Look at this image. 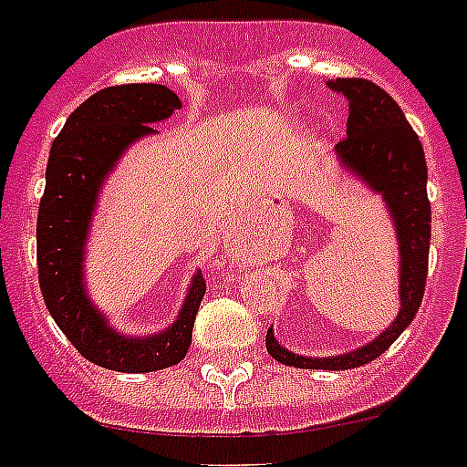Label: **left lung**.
Returning a JSON list of instances; mask_svg holds the SVG:
<instances>
[{
    "instance_id": "left-lung-1",
    "label": "left lung",
    "mask_w": 467,
    "mask_h": 467,
    "mask_svg": "<svg viewBox=\"0 0 467 467\" xmlns=\"http://www.w3.org/2000/svg\"><path fill=\"white\" fill-rule=\"evenodd\" d=\"M327 85L348 99L347 137L335 147L337 156L347 171L358 175L370 190L382 194L397 227L401 308L397 320L382 335L348 354L327 356V358L294 354L289 348L280 347L273 327L265 335V348L285 366L308 368V370H348V368L366 366L385 354L420 308L427 280L432 211L427 199L425 151L403 116L401 107L385 89L363 78H337Z\"/></svg>"
}]
</instances>
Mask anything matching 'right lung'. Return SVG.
<instances>
[{
  "label": "right lung",
  "instance_id": "add662e5",
  "mask_svg": "<svg viewBox=\"0 0 467 467\" xmlns=\"http://www.w3.org/2000/svg\"><path fill=\"white\" fill-rule=\"evenodd\" d=\"M182 107L166 85H116L82 101L54 140L37 211V273L58 330L92 363L119 373H154L185 358L206 292L194 273L180 316L159 335L125 337L97 311L85 289V244L101 182L135 140L154 135L151 123Z\"/></svg>",
  "mask_w": 467,
  "mask_h": 467
}]
</instances>
